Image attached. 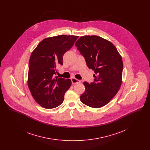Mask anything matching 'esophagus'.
Segmentation results:
<instances>
[{"instance_id":"esophagus-1","label":"esophagus","mask_w":150,"mask_h":150,"mask_svg":"<svg viewBox=\"0 0 150 150\" xmlns=\"http://www.w3.org/2000/svg\"><path fill=\"white\" fill-rule=\"evenodd\" d=\"M71 81L72 83L74 84H78V83H79L80 82V81L79 80L75 78H72Z\"/></svg>"}]
</instances>
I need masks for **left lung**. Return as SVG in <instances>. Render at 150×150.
<instances>
[{"label": "left lung", "instance_id": "left-lung-1", "mask_svg": "<svg viewBox=\"0 0 150 150\" xmlns=\"http://www.w3.org/2000/svg\"><path fill=\"white\" fill-rule=\"evenodd\" d=\"M75 45L87 66L95 72L93 82L83 83L86 89L80 100L89 107H103L112 99L121 86V56L112 43L98 36H81Z\"/></svg>", "mask_w": 150, "mask_h": 150}]
</instances>
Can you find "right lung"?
Here are the masks:
<instances>
[{
    "label": "right lung",
    "mask_w": 150,
    "mask_h": 150,
    "mask_svg": "<svg viewBox=\"0 0 150 150\" xmlns=\"http://www.w3.org/2000/svg\"><path fill=\"white\" fill-rule=\"evenodd\" d=\"M78 36L60 35L41 41L29 60L28 86L36 102L45 108L61 105L71 85L70 79L54 78L58 65L63 64L64 53L70 50Z\"/></svg>",
    "instance_id": "obj_1"
}]
</instances>
